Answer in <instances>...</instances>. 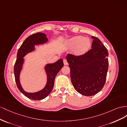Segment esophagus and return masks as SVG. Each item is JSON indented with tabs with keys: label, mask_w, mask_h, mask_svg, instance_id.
I'll use <instances>...</instances> for the list:
<instances>
[{
	"label": "esophagus",
	"mask_w": 127,
	"mask_h": 127,
	"mask_svg": "<svg viewBox=\"0 0 127 127\" xmlns=\"http://www.w3.org/2000/svg\"><path fill=\"white\" fill-rule=\"evenodd\" d=\"M63 63H64V64L65 65H67V64H68L66 60H65V59H64L63 60Z\"/></svg>",
	"instance_id": "esophagus-1"
}]
</instances>
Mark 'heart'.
I'll use <instances>...</instances> for the list:
<instances>
[{
  "mask_svg": "<svg viewBox=\"0 0 127 127\" xmlns=\"http://www.w3.org/2000/svg\"><path fill=\"white\" fill-rule=\"evenodd\" d=\"M67 45L70 48H74V53L77 55H81L89 50L91 46L90 40L80 35L74 36L68 39Z\"/></svg>",
  "mask_w": 127,
  "mask_h": 127,
  "instance_id": "heart-1",
  "label": "heart"
}]
</instances>
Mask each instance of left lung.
I'll return each instance as SVG.
<instances>
[{"instance_id": "obj_1", "label": "left lung", "mask_w": 127, "mask_h": 127, "mask_svg": "<svg viewBox=\"0 0 127 127\" xmlns=\"http://www.w3.org/2000/svg\"><path fill=\"white\" fill-rule=\"evenodd\" d=\"M92 49L84 55H66L72 84L81 95L90 96L102 89L108 66L107 49L100 40L92 36Z\"/></svg>"}]
</instances>
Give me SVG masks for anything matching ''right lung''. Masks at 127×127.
<instances>
[{"label":"right lung","instance_id":"right-lung-1","mask_svg":"<svg viewBox=\"0 0 127 127\" xmlns=\"http://www.w3.org/2000/svg\"><path fill=\"white\" fill-rule=\"evenodd\" d=\"M48 39L46 34L37 33L32 34L25 40L17 52V59L14 65V75L17 87L24 96L32 100H39L47 97L53 90L54 81L57 74L64 64L63 60L60 59L53 63L46 64L44 69L47 75V82L44 88L37 92L28 93L22 88L20 82V74L24 63V57L28 54L35 50V45L45 44L48 42Z\"/></svg>","mask_w":127,"mask_h":127}]
</instances>
